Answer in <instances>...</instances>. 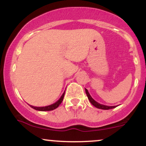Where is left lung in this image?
<instances>
[{"mask_svg": "<svg viewBox=\"0 0 146 146\" xmlns=\"http://www.w3.org/2000/svg\"><path fill=\"white\" fill-rule=\"evenodd\" d=\"M85 91H86V95H87V97H88V99L89 100L90 103L94 106L95 107H96V108H100V109H103V110H109V109H112V108H114L116 107L115 106H108L103 105V104H101L98 103V102H97L95 100H94L93 98H92V97L90 95L89 93H88V90H87L86 88H85Z\"/></svg>", "mask_w": 146, "mask_h": 146, "instance_id": "left-lung-1", "label": "left lung"}]
</instances>
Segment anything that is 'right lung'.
Wrapping results in <instances>:
<instances>
[{
	"label": "right lung",
	"instance_id": "add662e5",
	"mask_svg": "<svg viewBox=\"0 0 146 146\" xmlns=\"http://www.w3.org/2000/svg\"><path fill=\"white\" fill-rule=\"evenodd\" d=\"M64 93L65 91L64 92V93L62 94V95L61 96L58 101H57L56 103L47 106H43V107H36V106H33L29 105L31 108H33V109L36 110H40V111H49V110H53L56 108H58L60 104L62 103V102L63 101V99H64Z\"/></svg>",
	"mask_w": 146,
	"mask_h": 146
}]
</instances>
